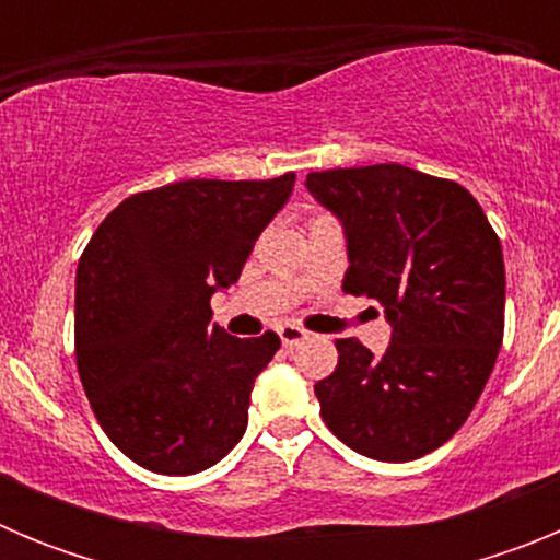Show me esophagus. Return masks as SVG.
Here are the masks:
<instances>
[{"label":"esophagus","mask_w":560,"mask_h":560,"mask_svg":"<svg viewBox=\"0 0 560 560\" xmlns=\"http://www.w3.org/2000/svg\"><path fill=\"white\" fill-rule=\"evenodd\" d=\"M277 334H280L283 348H296L300 341L308 339V334H305L303 328H296V325H280V328H277Z\"/></svg>","instance_id":"obj_1"}]
</instances>
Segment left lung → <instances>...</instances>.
Instances as JSON below:
<instances>
[{"label":"left lung","instance_id":"left-lung-1","mask_svg":"<svg viewBox=\"0 0 560 560\" xmlns=\"http://www.w3.org/2000/svg\"><path fill=\"white\" fill-rule=\"evenodd\" d=\"M348 235L341 289L384 305L387 353L336 339L316 381L325 427L353 452L409 463L463 427L504 336L502 244L471 192L398 162L314 171L305 179Z\"/></svg>","mask_w":560,"mask_h":560}]
</instances>
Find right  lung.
<instances>
[{
	"instance_id": "add662e5",
	"label": "right lung",
	"mask_w": 560,
	"mask_h": 560,
	"mask_svg": "<svg viewBox=\"0 0 560 560\" xmlns=\"http://www.w3.org/2000/svg\"><path fill=\"white\" fill-rule=\"evenodd\" d=\"M294 173L187 179L133 192L86 244L75 277V359L97 423L153 474L205 471L246 432L277 334L237 339L210 296L237 283Z\"/></svg>"
}]
</instances>
